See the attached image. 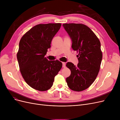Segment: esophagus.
I'll return each instance as SVG.
<instances>
[{"instance_id":"1","label":"esophagus","mask_w":120,"mask_h":120,"mask_svg":"<svg viewBox=\"0 0 120 120\" xmlns=\"http://www.w3.org/2000/svg\"><path fill=\"white\" fill-rule=\"evenodd\" d=\"M66 63L63 62V68H65V67H66Z\"/></svg>"}]
</instances>
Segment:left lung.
<instances>
[{"instance_id":"8db88e82","label":"left lung","mask_w":120,"mask_h":120,"mask_svg":"<svg viewBox=\"0 0 120 120\" xmlns=\"http://www.w3.org/2000/svg\"><path fill=\"white\" fill-rule=\"evenodd\" d=\"M63 26L72 40L71 47L78 53L77 66L68 62L71 74L66 79L69 88L81 92L90 87L97 77L103 54L101 43L95 33L81 23H64Z\"/></svg>"}]
</instances>
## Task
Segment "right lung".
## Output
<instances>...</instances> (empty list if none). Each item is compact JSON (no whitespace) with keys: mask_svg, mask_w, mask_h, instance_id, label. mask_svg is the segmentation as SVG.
Instances as JSON below:
<instances>
[{"mask_svg":"<svg viewBox=\"0 0 120 120\" xmlns=\"http://www.w3.org/2000/svg\"><path fill=\"white\" fill-rule=\"evenodd\" d=\"M61 25L60 23L36 25L20 40L17 59L20 73L25 82L36 90H49L62 68L59 60H49L45 56Z\"/></svg>","mask_w":120,"mask_h":120,"instance_id":"right-lung-1","label":"right lung"}]
</instances>
